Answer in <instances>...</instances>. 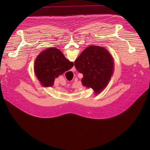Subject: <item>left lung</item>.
<instances>
[{
	"mask_svg": "<svg viewBox=\"0 0 150 150\" xmlns=\"http://www.w3.org/2000/svg\"><path fill=\"white\" fill-rule=\"evenodd\" d=\"M76 70L83 74L84 86L99 93L108 85L113 73L114 62L110 53L104 48L90 46L85 49L74 63Z\"/></svg>",
	"mask_w": 150,
	"mask_h": 150,
	"instance_id": "left-lung-1",
	"label": "left lung"
}]
</instances>
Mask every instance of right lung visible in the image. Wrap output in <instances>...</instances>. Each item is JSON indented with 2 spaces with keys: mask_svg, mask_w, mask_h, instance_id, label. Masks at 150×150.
I'll list each match as a JSON object with an SVG mask.
<instances>
[{
  "mask_svg": "<svg viewBox=\"0 0 150 150\" xmlns=\"http://www.w3.org/2000/svg\"><path fill=\"white\" fill-rule=\"evenodd\" d=\"M35 75L45 87H52L56 78L74 67L57 49L50 47L42 52L34 63Z\"/></svg>",
  "mask_w": 150,
  "mask_h": 150,
  "instance_id": "right-lung-1",
  "label": "right lung"
}]
</instances>
